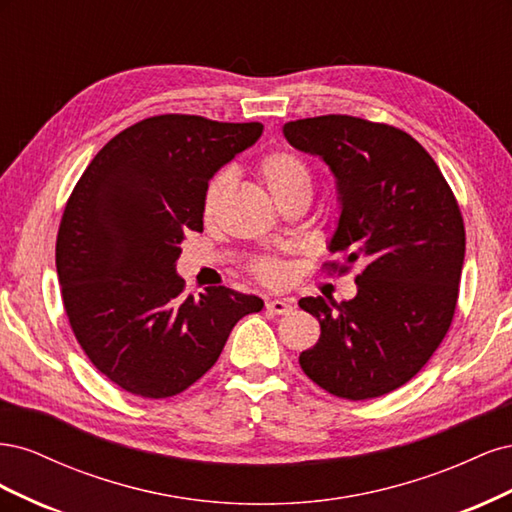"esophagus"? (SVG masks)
Instances as JSON below:
<instances>
[{"label":"esophagus","mask_w":512,"mask_h":512,"mask_svg":"<svg viewBox=\"0 0 512 512\" xmlns=\"http://www.w3.org/2000/svg\"><path fill=\"white\" fill-rule=\"evenodd\" d=\"M267 309L273 314H290L292 312V301H288V299H269Z\"/></svg>","instance_id":"esophagus-1"}]
</instances>
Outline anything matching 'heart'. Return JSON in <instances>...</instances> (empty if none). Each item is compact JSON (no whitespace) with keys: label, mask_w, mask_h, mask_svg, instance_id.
<instances>
[{"label":"heart","mask_w":512,"mask_h":512,"mask_svg":"<svg viewBox=\"0 0 512 512\" xmlns=\"http://www.w3.org/2000/svg\"><path fill=\"white\" fill-rule=\"evenodd\" d=\"M258 175L265 181L267 190L275 200H282L294 192H309L312 190V173L309 166L299 153L288 149H275L262 156L258 162ZM232 181V173L228 168H222L215 173L203 194V215L205 220H211L220 209L222 196ZM254 273L260 282L269 286H280L288 280V269L284 262L275 258H260L254 262Z\"/></svg>","instance_id":"heart-1"}]
</instances>
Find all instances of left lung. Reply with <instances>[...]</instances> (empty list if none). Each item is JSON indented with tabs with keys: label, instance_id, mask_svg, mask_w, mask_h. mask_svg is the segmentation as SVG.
I'll return each mask as SVG.
<instances>
[{
	"label": "left lung",
	"instance_id": "1",
	"mask_svg": "<svg viewBox=\"0 0 512 512\" xmlns=\"http://www.w3.org/2000/svg\"><path fill=\"white\" fill-rule=\"evenodd\" d=\"M286 141L322 158L337 183L339 220L329 250L356 275V297H305L320 339L301 352L309 380L361 401L412 380L455 316L466 228L438 164L404 130L350 115L288 121Z\"/></svg>",
	"mask_w": 512,
	"mask_h": 512
}]
</instances>
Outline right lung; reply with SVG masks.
<instances>
[{
	"label": "right lung",
	"instance_id": "1",
	"mask_svg": "<svg viewBox=\"0 0 512 512\" xmlns=\"http://www.w3.org/2000/svg\"><path fill=\"white\" fill-rule=\"evenodd\" d=\"M260 134L258 121L156 115L111 138L74 185L55 245L61 299L76 342L123 391H185L265 305L226 286L194 299L177 275L181 241L203 232L207 181Z\"/></svg>",
	"mask_w": 512,
	"mask_h": 512
}]
</instances>
